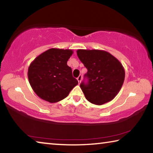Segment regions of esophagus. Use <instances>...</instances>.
Instances as JSON below:
<instances>
[{"instance_id":"obj_1","label":"esophagus","mask_w":153,"mask_h":153,"mask_svg":"<svg viewBox=\"0 0 153 153\" xmlns=\"http://www.w3.org/2000/svg\"><path fill=\"white\" fill-rule=\"evenodd\" d=\"M82 76H81V75H80V76H79L78 77H77V81H78V82L80 83V82H81V80H82Z\"/></svg>"}]
</instances>
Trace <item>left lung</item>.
I'll return each instance as SVG.
<instances>
[{
	"instance_id": "obj_1",
	"label": "left lung",
	"mask_w": 153,
	"mask_h": 153,
	"mask_svg": "<svg viewBox=\"0 0 153 153\" xmlns=\"http://www.w3.org/2000/svg\"><path fill=\"white\" fill-rule=\"evenodd\" d=\"M77 55L88 69V79L80 88L90 102L102 105L111 101L120 91L125 79V69L121 62L102 50L78 49Z\"/></svg>"
}]
</instances>
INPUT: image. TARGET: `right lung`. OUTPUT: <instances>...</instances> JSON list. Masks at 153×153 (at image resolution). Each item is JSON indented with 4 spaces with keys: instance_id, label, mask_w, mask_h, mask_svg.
<instances>
[{
    "instance_id": "obj_1",
    "label": "right lung",
    "mask_w": 153,
    "mask_h": 153,
    "mask_svg": "<svg viewBox=\"0 0 153 153\" xmlns=\"http://www.w3.org/2000/svg\"><path fill=\"white\" fill-rule=\"evenodd\" d=\"M73 53L71 49L50 48L30 63L28 80L33 91L42 100L51 103L61 101L78 84L67 64Z\"/></svg>"
}]
</instances>
